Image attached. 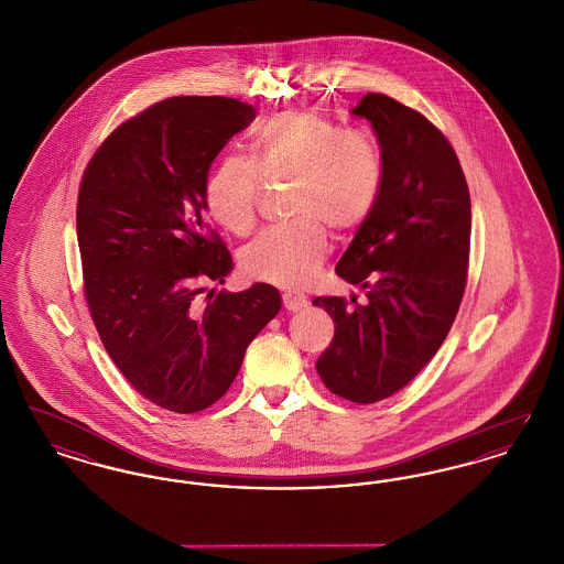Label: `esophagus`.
Returning <instances> with one entry per match:
<instances>
[{
    "instance_id": "obj_1",
    "label": "esophagus",
    "mask_w": 564,
    "mask_h": 564,
    "mask_svg": "<svg viewBox=\"0 0 564 564\" xmlns=\"http://www.w3.org/2000/svg\"><path fill=\"white\" fill-rule=\"evenodd\" d=\"M308 302H306V297L302 294H295V292H285L283 294V306L288 308V311H302L304 306H306Z\"/></svg>"
}]
</instances>
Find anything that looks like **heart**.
I'll list each match as a JSON object with an SVG mask.
<instances>
[{
  "instance_id": "obj_1",
  "label": "heart",
  "mask_w": 564,
  "mask_h": 564,
  "mask_svg": "<svg viewBox=\"0 0 564 564\" xmlns=\"http://www.w3.org/2000/svg\"><path fill=\"white\" fill-rule=\"evenodd\" d=\"M249 162H217L205 184V209L237 237L256 228L264 184L292 182L294 221L260 235L242 253L245 274L281 288H304L323 264L329 239L359 228L382 188V154L375 137L311 109H285L249 133Z\"/></svg>"
}]
</instances>
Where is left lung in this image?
I'll return each mask as SVG.
<instances>
[{"mask_svg":"<svg viewBox=\"0 0 564 564\" xmlns=\"http://www.w3.org/2000/svg\"><path fill=\"white\" fill-rule=\"evenodd\" d=\"M352 113L382 148L375 209L336 264L368 302L313 300L336 323L317 361L323 384L352 403L398 393L442 347L467 285L471 200L455 148L421 111L368 93Z\"/></svg>","mask_w":564,"mask_h":564,"instance_id":"left-lung-1","label":"left lung"}]
</instances>
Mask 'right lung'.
Listing matches in <instances>:
<instances>
[{
	"instance_id": "right-lung-1",
	"label": "right lung",
	"mask_w": 564,
	"mask_h": 564,
	"mask_svg": "<svg viewBox=\"0 0 564 564\" xmlns=\"http://www.w3.org/2000/svg\"><path fill=\"white\" fill-rule=\"evenodd\" d=\"M253 118V106L230 97H169L116 127L82 175L88 313L134 391L171 412L224 398L249 343L281 308L269 283L200 300L232 269L203 215L207 173Z\"/></svg>"
}]
</instances>
